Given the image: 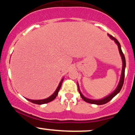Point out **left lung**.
Masks as SVG:
<instances>
[{
    "mask_svg": "<svg viewBox=\"0 0 135 135\" xmlns=\"http://www.w3.org/2000/svg\"><path fill=\"white\" fill-rule=\"evenodd\" d=\"M108 36L110 37V38H112V40H114L115 41V42L117 44V46H118V49H119V53H120V56H121V58L122 60V73H121V76H120V81H119L118 86H117V88L115 89V90L112 92V93L109 95L107 96V97L103 98L101 99V100H92V99H89L87 98L82 94V93L80 92V90L79 89V84L77 83V85H78V89H79V92L80 97H81L83 99V100H84L85 102H88V103H91V104H96V105H103L105 104V103H108V102L110 101L111 100L115 97V95H117V94L120 92V89H122V86H123V84H124V74H125V68H126V60H125V57L124 55L123 52L122 51V49L121 47H120V43L119 42V41L116 39L115 38H114V37L112 36L110 34H108Z\"/></svg>",
    "mask_w": 135,
    "mask_h": 135,
    "instance_id": "left-lung-1",
    "label": "left lung"
}]
</instances>
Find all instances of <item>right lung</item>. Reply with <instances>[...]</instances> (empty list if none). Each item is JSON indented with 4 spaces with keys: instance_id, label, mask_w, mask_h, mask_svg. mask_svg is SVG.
<instances>
[{
    "instance_id": "obj_1",
    "label": "right lung",
    "mask_w": 135,
    "mask_h": 135,
    "mask_svg": "<svg viewBox=\"0 0 135 135\" xmlns=\"http://www.w3.org/2000/svg\"><path fill=\"white\" fill-rule=\"evenodd\" d=\"M63 78L61 79V81H60V84H59L58 88H57V89H56L55 93H54L52 94L51 96H50L49 97L47 98L44 99V100H30V99H28V98H26V99H27V100H28V101H30V102H32V103H35V104L42 105V104H44V103H49V102H51V101H52V100H55V99L56 98V96L58 95V91L60 89V88H61V84H62V83H63Z\"/></svg>"
}]
</instances>
